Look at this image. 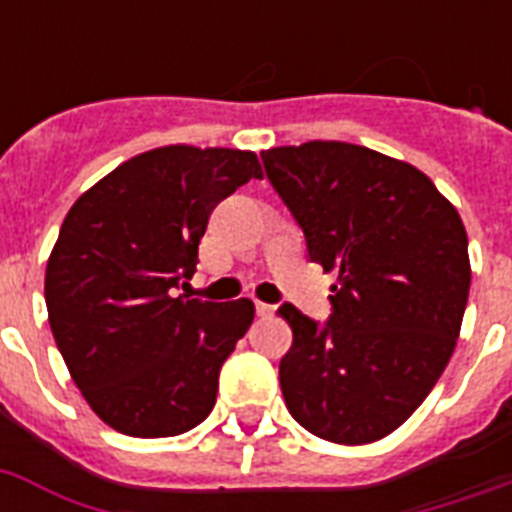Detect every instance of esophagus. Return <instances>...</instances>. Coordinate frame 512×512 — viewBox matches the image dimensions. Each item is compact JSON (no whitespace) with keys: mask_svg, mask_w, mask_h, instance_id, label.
<instances>
[{"mask_svg":"<svg viewBox=\"0 0 512 512\" xmlns=\"http://www.w3.org/2000/svg\"><path fill=\"white\" fill-rule=\"evenodd\" d=\"M255 311H257V316H273V311H276V308H273V305L260 303V300H257V303H255Z\"/></svg>","mask_w":512,"mask_h":512,"instance_id":"esophagus-1","label":"esophagus"}]
</instances>
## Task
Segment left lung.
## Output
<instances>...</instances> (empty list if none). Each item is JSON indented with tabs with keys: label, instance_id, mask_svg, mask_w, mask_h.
Here are the masks:
<instances>
[{
	"label": "left lung",
	"instance_id": "1",
	"mask_svg": "<svg viewBox=\"0 0 512 512\" xmlns=\"http://www.w3.org/2000/svg\"><path fill=\"white\" fill-rule=\"evenodd\" d=\"M265 175L337 273L324 324L284 303L279 364L289 414L335 444L404 425L449 364L470 292L468 233L417 167L337 140L263 151Z\"/></svg>",
	"mask_w": 512,
	"mask_h": 512
}]
</instances>
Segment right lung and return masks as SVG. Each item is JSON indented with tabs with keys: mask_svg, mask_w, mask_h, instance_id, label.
Here are the masks:
<instances>
[{
	"mask_svg": "<svg viewBox=\"0 0 512 512\" xmlns=\"http://www.w3.org/2000/svg\"><path fill=\"white\" fill-rule=\"evenodd\" d=\"M252 177H263L252 151L154 148L68 209L44 276L52 337L92 412L119 433L180 436L212 412L255 305L177 289L196 273L212 209Z\"/></svg>",
	"mask_w": 512,
	"mask_h": 512,
	"instance_id": "add662e5",
	"label": "right lung"
}]
</instances>
